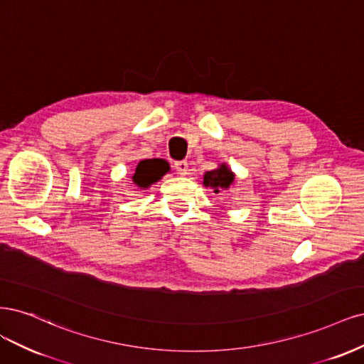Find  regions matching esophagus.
<instances>
[{
    "label": "esophagus",
    "instance_id": "esophagus-1",
    "mask_svg": "<svg viewBox=\"0 0 364 364\" xmlns=\"http://www.w3.org/2000/svg\"><path fill=\"white\" fill-rule=\"evenodd\" d=\"M173 168H175V171H177L180 175H187L189 173V163H187L186 160H181V161H175L173 163Z\"/></svg>",
    "mask_w": 364,
    "mask_h": 364
}]
</instances>
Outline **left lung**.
Returning <instances> with one entry per match:
<instances>
[{
    "label": "left lung",
    "mask_w": 364,
    "mask_h": 364,
    "mask_svg": "<svg viewBox=\"0 0 364 364\" xmlns=\"http://www.w3.org/2000/svg\"><path fill=\"white\" fill-rule=\"evenodd\" d=\"M232 181L234 175L225 165H222L220 168L210 171L204 175V184L213 187L215 193H218L219 189H228Z\"/></svg>",
    "instance_id": "1"
}]
</instances>
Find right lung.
Listing matches in <instances>:
<instances>
[{
    "label": "right lung",
    "mask_w": 364,
    "mask_h": 364,
    "mask_svg": "<svg viewBox=\"0 0 364 364\" xmlns=\"http://www.w3.org/2000/svg\"><path fill=\"white\" fill-rule=\"evenodd\" d=\"M169 171L168 161L161 159H152V160H142L139 161L136 172L133 175V181L139 187H148L152 183L159 181L163 175Z\"/></svg>",
    "instance_id": "obj_1"
}]
</instances>
